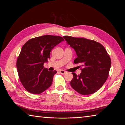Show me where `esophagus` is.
I'll use <instances>...</instances> for the list:
<instances>
[{"label":"esophagus","instance_id":"esophagus-1","mask_svg":"<svg viewBox=\"0 0 125 125\" xmlns=\"http://www.w3.org/2000/svg\"><path fill=\"white\" fill-rule=\"evenodd\" d=\"M60 73H61V74H65V73H66V72H65V71H64V70H60Z\"/></svg>","mask_w":125,"mask_h":125}]
</instances>
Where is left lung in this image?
Segmentation results:
<instances>
[{"label":"left lung","mask_w":125,"mask_h":125,"mask_svg":"<svg viewBox=\"0 0 125 125\" xmlns=\"http://www.w3.org/2000/svg\"><path fill=\"white\" fill-rule=\"evenodd\" d=\"M67 43L77 55L74 63L80 64L82 73H72L71 85L82 95H89L100 89L107 80L111 67V58L99 42L85 38L64 36Z\"/></svg>","instance_id":"1"}]
</instances>
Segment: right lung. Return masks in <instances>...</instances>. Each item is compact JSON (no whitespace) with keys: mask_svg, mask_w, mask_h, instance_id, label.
<instances>
[{"mask_svg":"<svg viewBox=\"0 0 125 125\" xmlns=\"http://www.w3.org/2000/svg\"><path fill=\"white\" fill-rule=\"evenodd\" d=\"M63 41L59 36L44 35L28 40L22 46L16 68L21 83L27 92L39 94L51 85L57 71H48L43 64L50 58L54 46Z\"/></svg>","mask_w":125,"mask_h":125,"instance_id":"right-lung-1","label":"right lung"}]
</instances>
